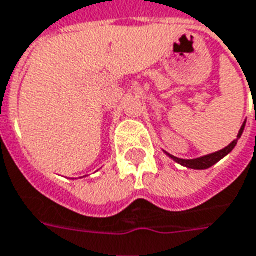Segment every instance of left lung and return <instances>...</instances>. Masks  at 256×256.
Masks as SVG:
<instances>
[{"instance_id":"left-lung-1","label":"left lung","mask_w":256,"mask_h":256,"mask_svg":"<svg viewBox=\"0 0 256 256\" xmlns=\"http://www.w3.org/2000/svg\"><path fill=\"white\" fill-rule=\"evenodd\" d=\"M244 128H246V123L242 124V128H241L240 133L237 136V140L241 137V134L244 132ZM237 140H234L230 146H228L226 148H223L220 151H218V152L210 154V155H206V156H202V158H196V159H180V158H174L173 155H169L170 158H173L178 164L183 166H187V168H191V169H208L210 166H214L216 162H219L223 156H226L230 151H233V148L237 144Z\"/></svg>"}]
</instances>
